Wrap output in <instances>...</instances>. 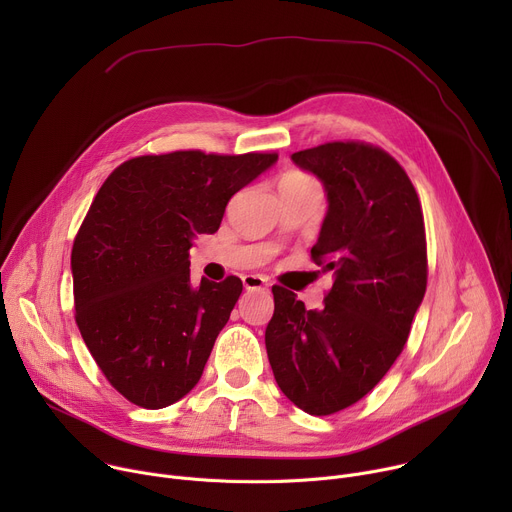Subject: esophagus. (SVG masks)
I'll use <instances>...</instances> for the list:
<instances>
[{"mask_svg": "<svg viewBox=\"0 0 512 512\" xmlns=\"http://www.w3.org/2000/svg\"><path fill=\"white\" fill-rule=\"evenodd\" d=\"M243 285H245V289H259V291H267L269 289L267 279L261 277V275H245L243 277Z\"/></svg>", "mask_w": 512, "mask_h": 512, "instance_id": "1", "label": "esophagus"}]
</instances>
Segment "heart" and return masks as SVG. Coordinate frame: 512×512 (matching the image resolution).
<instances>
[{"label":"heart","instance_id":"b5f03b06","mask_svg":"<svg viewBox=\"0 0 512 512\" xmlns=\"http://www.w3.org/2000/svg\"><path fill=\"white\" fill-rule=\"evenodd\" d=\"M281 184H312V180L306 178V176L300 174V172H289V174L283 176Z\"/></svg>","mask_w":512,"mask_h":512}]
</instances>
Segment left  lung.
Instances as JSON below:
<instances>
[{
  "label": "left lung",
  "instance_id": "left-lung-1",
  "mask_svg": "<svg viewBox=\"0 0 512 512\" xmlns=\"http://www.w3.org/2000/svg\"><path fill=\"white\" fill-rule=\"evenodd\" d=\"M314 174L328 210L312 247L332 271L324 308L273 285L265 348L283 395L310 415L367 395L401 354L427 285L423 212L405 170L383 150L334 141L291 154Z\"/></svg>",
  "mask_w": 512,
  "mask_h": 512
}]
</instances>
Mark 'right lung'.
<instances>
[{
  "instance_id": "1",
  "label": "right lung",
  "mask_w": 512,
  "mask_h": 512,
  "mask_svg": "<svg viewBox=\"0 0 512 512\" xmlns=\"http://www.w3.org/2000/svg\"><path fill=\"white\" fill-rule=\"evenodd\" d=\"M275 162L277 154L141 156L97 192L70 255L77 324L131 403L162 409L200 381L243 281L192 285L188 251L196 235L218 231L231 196Z\"/></svg>"
}]
</instances>
